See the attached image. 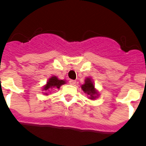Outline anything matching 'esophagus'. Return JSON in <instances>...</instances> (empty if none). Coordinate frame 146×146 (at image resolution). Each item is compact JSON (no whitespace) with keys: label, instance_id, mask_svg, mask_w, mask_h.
Instances as JSON below:
<instances>
[{"label":"esophagus","instance_id":"1","mask_svg":"<svg viewBox=\"0 0 146 146\" xmlns=\"http://www.w3.org/2000/svg\"><path fill=\"white\" fill-rule=\"evenodd\" d=\"M70 84H72V85H74L76 84V80H70Z\"/></svg>","mask_w":146,"mask_h":146}]
</instances>
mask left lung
Segmentation results:
<instances>
[{
	"label": "left lung",
	"mask_w": 146,
	"mask_h": 146,
	"mask_svg": "<svg viewBox=\"0 0 146 146\" xmlns=\"http://www.w3.org/2000/svg\"><path fill=\"white\" fill-rule=\"evenodd\" d=\"M81 88L84 93H87L88 95H90L89 98L91 99H95V98L97 97L96 95H98V92H96L95 88V85L90 78H87L85 80V83L81 86Z\"/></svg>",
	"instance_id": "left-lung-1"
}]
</instances>
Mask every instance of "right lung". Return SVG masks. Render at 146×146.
<instances>
[{"label": "right lung", "instance_id": "obj_1", "mask_svg": "<svg viewBox=\"0 0 146 146\" xmlns=\"http://www.w3.org/2000/svg\"><path fill=\"white\" fill-rule=\"evenodd\" d=\"M66 83L65 80H58V78H57L56 76H51L50 79L48 80V81L47 82V84L44 86V88L43 90L44 91H48L50 88H59L61 86L64 84Z\"/></svg>", "mask_w": 146, "mask_h": 146}]
</instances>
